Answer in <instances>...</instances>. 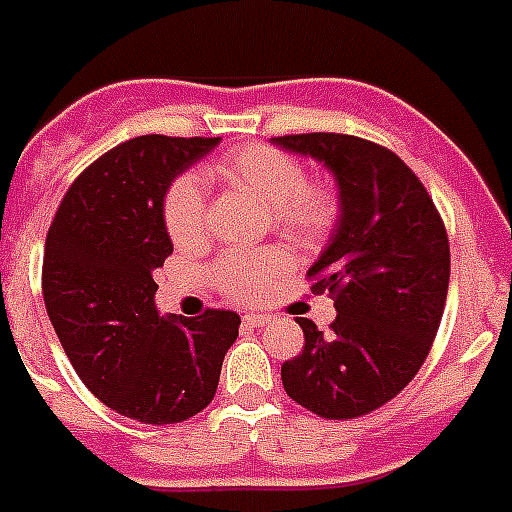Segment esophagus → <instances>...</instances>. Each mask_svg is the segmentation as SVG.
Wrapping results in <instances>:
<instances>
[{"label": "esophagus", "instance_id": "esophagus-1", "mask_svg": "<svg viewBox=\"0 0 512 512\" xmlns=\"http://www.w3.org/2000/svg\"><path fill=\"white\" fill-rule=\"evenodd\" d=\"M270 321H273L270 315H244V323L252 328H263V326H268Z\"/></svg>", "mask_w": 512, "mask_h": 512}]
</instances>
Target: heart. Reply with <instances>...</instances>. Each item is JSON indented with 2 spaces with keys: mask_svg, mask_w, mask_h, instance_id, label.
<instances>
[{
  "mask_svg": "<svg viewBox=\"0 0 512 512\" xmlns=\"http://www.w3.org/2000/svg\"><path fill=\"white\" fill-rule=\"evenodd\" d=\"M207 181L231 189H244L263 199L270 220L297 242H315L334 226V186L323 178H305L302 162L268 144H244L228 149L226 155L205 170ZM162 220L170 242L181 249L199 247L207 239L205 189L194 176H181L165 191ZM289 268V257L281 249L260 252H231L215 263L213 278L220 292L239 302H257L273 289Z\"/></svg>",
  "mask_w": 512,
  "mask_h": 512,
  "instance_id": "b5f03b06",
  "label": "heart"
}]
</instances>
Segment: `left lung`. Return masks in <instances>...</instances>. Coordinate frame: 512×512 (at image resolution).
I'll return each instance as SVG.
<instances>
[{"label": "left lung", "mask_w": 512, "mask_h": 512, "mask_svg": "<svg viewBox=\"0 0 512 512\" xmlns=\"http://www.w3.org/2000/svg\"><path fill=\"white\" fill-rule=\"evenodd\" d=\"M323 162L339 186V223L307 270L334 299L331 334L297 318L305 347L281 365L286 394L326 421L373 413L429 357L450 286V239L426 186L392 149L347 134L276 136Z\"/></svg>", "instance_id": "left-lung-1"}]
</instances>
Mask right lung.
Returning <instances> with one entry per match:
<instances>
[{"mask_svg": "<svg viewBox=\"0 0 512 512\" xmlns=\"http://www.w3.org/2000/svg\"><path fill=\"white\" fill-rule=\"evenodd\" d=\"M215 139L136 136L91 162L54 215L41 292L62 350L97 400L152 426L205 410L242 318H162L152 273L173 252L165 191Z\"/></svg>", "mask_w": 512, "mask_h": 512, "instance_id": "right-lung-1", "label": "right lung"}]
</instances>
